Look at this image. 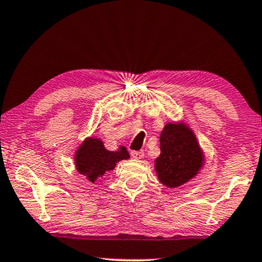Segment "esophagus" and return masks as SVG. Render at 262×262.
I'll use <instances>...</instances> for the list:
<instances>
[{"instance_id":"obj_1","label":"esophagus","mask_w":262,"mask_h":262,"mask_svg":"<svg viewBox=\"0 0 262 262\" xmlns=\"http://www.w3.org/2000/svg\"><path fill=\"white\" fill-rule=\"evenodd\" d=\"M130 155H132V157H133V158H135V159H141V158H143V156H144V152H143V151H135V150H133V151L130 152Z\"/></svg>"}]
</instances>
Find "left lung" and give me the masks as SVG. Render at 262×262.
Here are the masks:
<instances>
[{
	"label": "left lung",
	"mask_w": 262,
	"mask_h": 262,
	"mask_svg": "<svg viewBox=\"0 0 262 262\" xmlns=\"http://www.w3.org/2000/svg\"><path fill=\"white\" fill-rule=\"evenodd\" d=\"M161 155L155 161L158 180L176 188L194 178L205 162L193 132L185 123H166L159 137Z\"/></svg>",
	"instance_id": "obj_1"
}]
</instances>
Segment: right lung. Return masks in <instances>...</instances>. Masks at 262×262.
<instances>
[{
    "label": "right lung",
    "mask_w": 262,
    "mask_h": 262,
    "mask_svg": "<svg viewBox=\"0 0 262 262\" xmlns=\"http://www.w3.org/2000/svg\"><path fill=\"white\" fill-rule=\"evenodd\" d=\"M129 158L127 149L120 147L117 151L106 150L99 139H86L75 154V164L79 173L85 176L91 183L113 170L118 162Z\"/></svg>",
    "instance_id": "add662e5"
}]
</instances>
